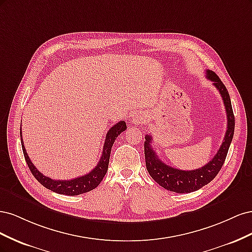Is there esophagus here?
Listing matches in <instances>:
<instances>
[{
    "label": "esophagus",
    "instance_id": "obj_1",
    "mask_svg": "<svg viewBox=\"0 0 252 252\" xmlns=\"http://www.w3.org/2000/svg\"><path fill=\"white\" fill-rule=\"evenodd\" d=\"M145 121H146V118H145V114L143 112H135L131 119L132 124L134 125H141Z\"/></svg>",
    "mask_w": 252,
    "mask_h": 252
}]
</instances>
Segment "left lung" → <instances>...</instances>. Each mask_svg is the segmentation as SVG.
<instances>
[{
	"instance_id": "8db88e82",
	"label": "left lung",
	"mask_w": 252,
	"mask_h": 252,
	"mask_svg": "<svg viewBox=\"0 0 252 252\" xmlns=\"http://www.w3.org/2000/svg\"><path fill=\"white\" fill-rule=\"evenodd\" d=\"M206 77L212 82L213 85L219 90V93L223 98L227 114V130L224 136V141L220 145L219 151L212 159L195 170H180L170 167L159 159L156 151L151 147L152 136L145 135L144 143V154L145 161H146V168L159 186L165 189L177 193H188L199 190L203 186L207 185L213 179L224 165L225 158L228 154V149L230 147V143L233 138L234 132V116L232 111V106L229 94L227 88L220 80L218 75L211 71H206Z\"/></svg>"
}]
</instances>
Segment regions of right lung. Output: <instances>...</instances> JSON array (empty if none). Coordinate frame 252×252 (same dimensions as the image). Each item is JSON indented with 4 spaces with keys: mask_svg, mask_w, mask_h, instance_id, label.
<instances>
[{
    "mask_svg": "<svg viewBox=\"0 0 252 252\" xmlns=\"http://www.w3.org/2000/svg\"><path fill=\"white\" fill-rule=\"evenodd\" d=\"M126 129H127V126L124 121H120L119 123L112 126L108 130L107 134H106V140L104 143L102 157L100 158V161H98L97 165L95 166V168H94L89 173L85 175H82V177H78L72 180H52L48 177H45L42 172L37 170L35 168V166L32 164V162L30 161V158L26 152V149L24 147V144H23L22 128H21L20 133H21L22 149L26 159V163L29 167L30 171H32V173L33 174V177L39 181V183H41L44 187H46L47 189L51 190L53 192H57L60 194H66V195H78V194L91 191V190L100 185V183L102 182L106 172L108 170V164H109V158H110L112 145L114 141H116V139L118 138V135L121 132L125 131Z\"/></svg>",
    "mask_w": 252,
    "mask_h": 252,
    "instance_id": "obj_1",
    "label": "right lung"
}]
</instances>
